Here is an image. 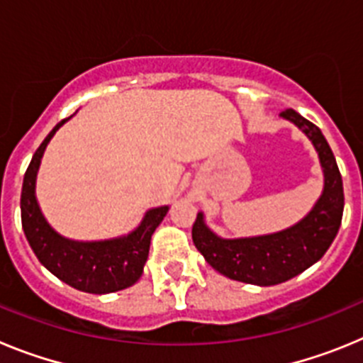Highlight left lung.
<instances>
[{"label": "left lung", "mask_w": 363, "mask_h": 363, "mask_svg": "<svg viewBox=\"0 0 363 363\" xmlns=\"http://www.w3.org/2000/svg\"><path fill=\"white\" fill-rule=\"evenodd\" d=\"M280 118L296 125L318 154L323 189L313 209L287 229L245 238H221L207 225L203 213L192 225V242L214 271L259 287L291 280L316 264L338 234L344 214L342 176L322 130L293 108L280 112Z\"/></svg>", "instance_id": "1"}]
</instances>
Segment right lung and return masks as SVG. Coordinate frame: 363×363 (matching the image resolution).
<instances>
[{
  "mask_svg": "<svg viewBox=\"0 0 363 363\" xmlns=\"http://www.w3.org/2000/svg\"><path fill=\"white\" fill-rule=\"evenodd\" d=\"M70 118L60 121L32 156L21 189V225L40 264L54 277L83 293H116L136 284L143 274L150 238L169 213V205L149 209L136 229L118 238L82 242L57 233L40 209L36 178L45 149Z\"/></svg>",
  "mask_w": 363,
  "mask_h": 363,
  "instance_id": "add662e5",
  "label": "right lung"
}]
</instances>
